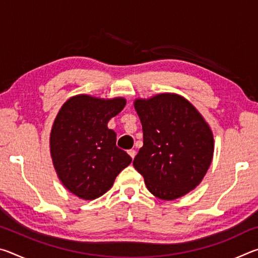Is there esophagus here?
<instances>
[{
    "label": "esophagus",
    "mask_w": 258,
    "mask_h": 258,
    "mask_svg": "<svg viewBox=\"0 0 258 258\" xmlns=\"http://www.w3.org/2000/svg\"><path fill=\"white\" fill-rule=\"evenodd\" d=\"M127 154L130 155L131 158L134 159V157H135V155H137V152H135V150H128V151H127Z\"/></svg>",
    "instance_id": "esophagus-1"
}]
</instances>
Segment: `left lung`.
Segmentation results:
<instances>
[{
  "label": "left lung",
  "instance_id": "obj_1",
  "mask_svg": "<svg viewBox=\"0 0 258 258\" xmlns=\"http://www.w3.org/2000/svg\"><path fill=\"white\" fill-rule=\"evenodd\" d=\"M134 108L142 124L143 147L133 166L155 197L174 200L194 190L207 173L214 154L212 130L181 95L138 99Z\"/></svg>",
  "mask_w": 258,
  "mask_h": 258
}]
</instances>
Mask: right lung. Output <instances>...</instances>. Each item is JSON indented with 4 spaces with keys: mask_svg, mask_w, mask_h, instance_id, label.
I'll return each mask as SVG.
<instances>
[{
    "mask_svg": "<svg viewBox=\"0 0 258 258\" xmlns=\"http://www.w3.org/2000/svg\"><path fill=\"white\" fill-rule=\"evenodd\" d=\"M125 104L124 98L80 94L68 99L56 115L50 134L52 161L61 183L78 198L101 197L132 161L107 126Z\"/></svg>",
    "mask_w": 258,
    "mask_h": 258,
    "instance_id": "obj_1",
    "label": "right lung"
}]
</instances>
